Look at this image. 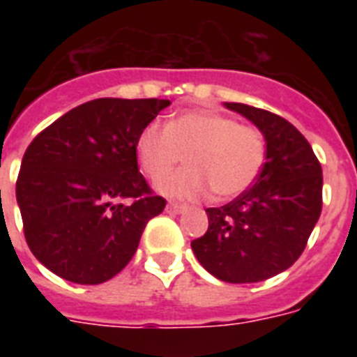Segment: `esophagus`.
Segmentation results:
<instances>
[{
    "mask_svg": "<svg viewBox=\"0 0 357 357\" xmlns=\"http://www.w3.org/2000/svg\"><path fill=\"white\" fill-rule=\"evenodd\" d=\"M167 209H168V211H170V213H178V215H181V213L187 211L189 207L183 206V204H168Z\"/></svg>",
    "mask_w": 357,
    "mask_h": 357,
    "instance_id": "34e87169",
    "label": "esophagus"
}]
</instances>
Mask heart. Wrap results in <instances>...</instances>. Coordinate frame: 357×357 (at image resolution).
Listing matches in <instances>:
<instances>
[{
  "instance_id": "b5f03b06",
  "label": "heart",
  "mask_w": 357,
  "mask_h": 357,
  "mask_svg": "<svg viewBox=\"0 0 357 357\" xmlns=\"http://www.w3.org/2000/svg\"><path fill=\"white\" fill-rule=\"evenodd\" d=\"M183 155L190 168L167 176ZM137 157L148 178L167 176L155 185L167 198L198 200L211 189L218 198H234L257 179L266 146L259 129L217 111L196 109L174 116L167 128L148 123L137 140Z\"/></svg>"
}]
</instances>
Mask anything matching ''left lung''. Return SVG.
<instances>
[{
    "label": "left lung",
    "instance_id": "8db88e82",
    "mask_svg": "<svg viewBox=\"0 0 357 357\" xmlns=\"http://www.w3.org/2000/svg\"><path fill=\"white\" fill-rule=\"evenodd\" d=\"M259 129L265 165L255 183L234 202L206 209L209 228L190 246L218 280L255 283L287 271L304 252L321 217L322 168L293 123L265 109L224 103Z\"/></svg>",
    "mask_w": 357,
    "mask_h": 357
}]
</instances>
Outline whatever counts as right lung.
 <instances>
[{
  "instance_id": "add662e5",
  "label": "right lung",
  "mask_w": 357,
  "mask_h": 357,
  "mask_svg": "<svg viewBox=\"0 0 357 357\" xmlns=\"http://www.w3.org/2000/svg\"><path fill=\"white\" fill-rule=\"evenodd\" d=\"M170 100L98 98L72 109L25 150L16 202L25 241L63 280L96 285L116 276L167 202L139 172L140 131ZM126 197L133 199L123 204Z\"/></svg>"
}]
</instances>
